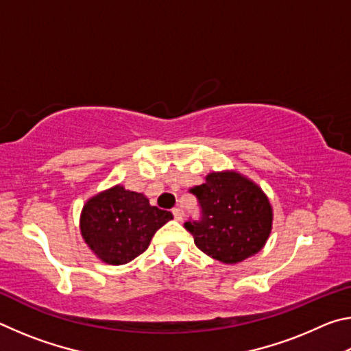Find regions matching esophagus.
<instances>
[{"instance_id": "1", "label": "esophagus", "mask_w": 351, "mask_h": 351, "mask_svg": "<svg viewBox=\"0 0 351 351\" xmlns=\"http://www.w3.org/2000/svg\"><path fill=\"white\" fill-rule=\"evenodd\" d=\"M171 213H173V217H175L176 221H181V219H182V210L180 209V207H175V209L171 210Z\"/></svg>"}]
</instances>
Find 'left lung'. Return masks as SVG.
Returning <instances> with one entry per match:
<instances>
[{"label": "left lung", "instance_id": "1", "mask_svg": "<svg viewBox=\"0 0 351 351\" xmlns=\"http://www.w3.org/2000/svg\"><path fill=\"white\" fill-rule=\"evenodd\" d=\"M201 218L184 223L199 251L234 265L257 254L272 229V207L257 184L237 171H213L190 189Z\"/></svg>", "mask_w": 351, "mask_h": 351}]
</instances>
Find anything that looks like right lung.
Wrapping results in <instances>:
<instances>
[{
	"instance_id": "1",
	"label": "right lung",
	"mask_w": 351,
	"mask_h": 351,
	"mask_svg": "<svg viewBox=\"0 0 351 351\" xmlns=\"http://www.w3.org/2000/svg\"><path fill=\"white\" fill-rule=\"evenodd\" d=\"M171 212L150 206L142 193L114 186L86 201L80 232L91 251L108 265H125L150 245Z\"/></svg>"
}]
</instances>
